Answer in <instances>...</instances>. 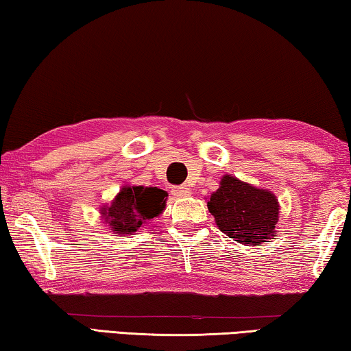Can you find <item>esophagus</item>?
Segmentation results:
<instances>
[{"label": "esophagus", "mask_w": 351, "mask_h": 351, "mask_svg": "<svg viewBox=\"0 0 351 351\" xmlns=\"http://www.w3.org/2000/svg\"><path fill=\"white\" fill-rule=\"evenodd\" d=\"M171 193L174 194L176 197H186V196H189V194H191V191H189V188L188 186H172V189H171Z\"/></svg>", "instance_id": "obj_1"}]
</instances>
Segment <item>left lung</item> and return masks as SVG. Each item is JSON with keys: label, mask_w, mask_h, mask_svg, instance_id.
<instances>
[{"label": "left lung", "mask_w": 351, "mask_h": 351, "mask_svg": "<svg viewBox=\"0 0 351 351\" xmlns=\"http://www.w3.org/2000/svg\"><path fill=\"white\" fill-rule=\"evenodd\" d=\"M206 206L221 232L241 244H263L277 237L280 205L267 189L255 188L227 174Z\"/></svg>", "instance_id": "1"}]
</instances>
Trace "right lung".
Segmentation results:
<instances>
[{"label": "right lung", "instance_id": "obj_1", "mask_svg": "<svg viewBox=\"0 0 351 351\" xmlns=\"http://www.w3.org/2000/svg\"><path fill=\"white\" fill-rule=\"evenodd\" d=\"M168 193L157 186H123L101 215L114 234H130L163 213Z\"/></svg>", "mask_w": 351, "mask_h": 351}]
</instances>
